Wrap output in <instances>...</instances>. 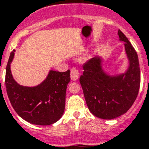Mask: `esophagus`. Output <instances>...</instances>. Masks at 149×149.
<instances>
[{
	"instance_id": "1",
	"label": "esophagus",
	"mask_w": 149,
	"mask_h": 149,
	"mask_svg": "<svg viewBox=\"0 0 149 149\" xmlns=\"http://www.w3.org/2000/svg\"><path fill=\"white\" fill-rule=\"evenodd\" d=\"M79 77V71L75 69V68H72L71 69V73H70V77H71V79L73 80V81H76L78 79Z\"/></svg>"
}]
</instances>
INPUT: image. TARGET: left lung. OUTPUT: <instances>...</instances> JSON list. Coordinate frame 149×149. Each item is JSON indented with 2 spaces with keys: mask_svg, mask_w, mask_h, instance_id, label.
<instances>
[{
  "mask_svg": "<svg viewBox=\"0 0 149 149\" xmlns=\"http://www.w3.org/2000/svg\"><path fill=\"white\" fill-rule=\"evenodd\" d=\"M120 41L125 42L129 65L127 71L109 75L102 67L100 56L92 58L84 65L79 77L86 103L93 115L104 120H112L127 112L138 95L141 82L137 52L127 37L119 29Z\"/></svg>",
  "mask_w": 149,
  "mask_h": 149,
  "instance_id": "obj_1",
  "label": "left lung"
}]
</instances>
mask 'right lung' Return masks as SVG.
<instances>
[{
  "label": "right lung",
  "mask_w": 149,
  "mask_h": 149,
  "mask_svg": "<svg viewBox=\"0 0 149 149\" xmlns=\"http://www.w3.org/2000/svg\"><path fill=\"white\" fill-rule=\"evenodd\" d=\"M14 55L15 50L11 52L7 64L5 86L15 111L20 117L33 124L47 126L56 123L64 112L70 71L50 70L47 78L39 85L22 86L15 80L11 72Z\"/></svg>",
  "instance_id": "1"
}]
</instances>
